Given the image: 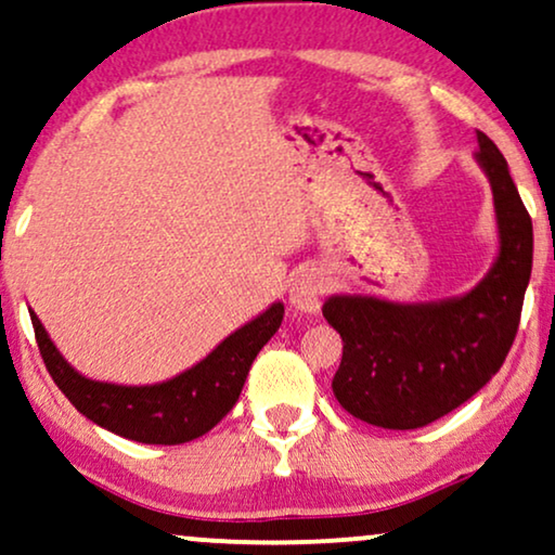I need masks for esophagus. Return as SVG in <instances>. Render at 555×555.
<instances>
[{
  "label": "esophagus",
  "mask_w": 555,
  "mask_h": 555,
  "mask_svg": "<svg viewBox=\"0 0 555 555\" xmlns=\"http://www.w3.org/2000/svg\"><path fill=\"white\" fill-rule=\"evenodd\" d=\"M321 293H323V278L319 270L306 268L295 272L287 287V304L298 313H315L321 308Z\"/></svg>",
  "instance_id": "1"
}]
</instances>
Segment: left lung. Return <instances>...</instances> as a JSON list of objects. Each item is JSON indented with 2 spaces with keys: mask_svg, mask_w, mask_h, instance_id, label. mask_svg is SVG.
Instances as JSON below:
<instances>
[{
  "mask_svg": "<svg viewBox=\"0 0 555 555\" xmlns=\"http://www.w3.org/2000/svg\"><path fill=\"white\" fill-rule=\"evenodd\" d=\"M474 160L485 170L498 219V257L472 291L428 304L377 295H331L326 321L341 334L334 395L354 418L413 430L451 413L500 372L532 270V221L507 160L477 132Z\"/></svg>",
  "mask_w": 555,
  "mask_h": 555,
  "instance_id": "1",
  "label": "left lung"
}]
</instances>
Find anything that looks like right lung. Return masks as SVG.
Returning a JSON list of instances; mask_svg holds the SVG:
<instances>
[{
    "instance_id": "1",
    "label": "right lung",
    "mask_w": 555,
    "mask_h": 555,
    "mask_svg": "<svg viewBox=\"0 0 555 555\" xmlns=\"http://www.w3.org/2000/svg\"><path fill=\"white\" fill-rule=\"evenodd\" d=\"M283 313L285 306L278 300L232 331L201 362L155 385H117L86 377L57 351L33 311L30 319L50 377L78 413L129 441L176 446L208 434L234 408L251 362L280 328Z\"/></svg>"
}]
</instances>
